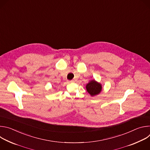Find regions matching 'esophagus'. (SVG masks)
<instances>
[{
  "mask_svg": "<svg viewBox=\"0 0 150 150\" xmlns=\"http://www.w3.org/2000/svg\"><path fill=\"white\" fill-rule=\"evenodd\" d=\"M74 82V81L73 80H71V81H68V83H73Z\"/></svg>",
  "mask_w": 150,
  "mask_h": 150,
  "instance_id": "1",
  "label": "esophagus"
}]
</instances>
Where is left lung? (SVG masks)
I'll list each match as a JSON object with an SVG mask.
<instances>
[{
    "label": "left lung",
    "mask_w": 150,
    "mask_h": 150,
    "mask_svg": "<svg viewBox=\"0 0 150 150\" xmlns=\"http://www.w3.org/2000/svg\"><path fill=\"white\" fill-rule=\"evenodd\" d=\"M86 89L87 92L91 96H94L100 93L102 90V86L101 83L94 79L90 81L89 83L87 84Z\"/></svg>",
    "instance_id": "obj_1"
}]
</instances>
